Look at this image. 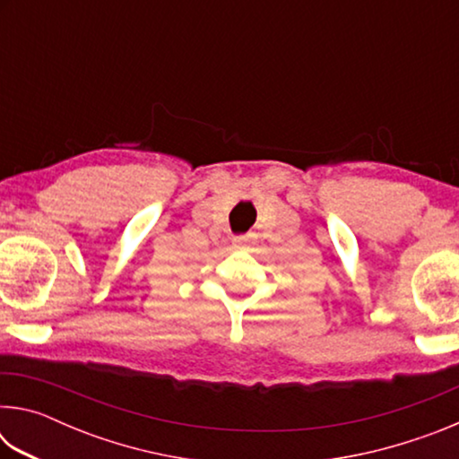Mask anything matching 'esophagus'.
<instances>
[{"mask_svg":"<svg viewBox=\"0 0 459 459\" xmlns=\"http://www.w3.org/2000/svg\"><path fill=\"white\" fill-rule=\"evenodd\" d=\"M253 238H255V235H237L235 238H232V243H235V247H243L247 243H251Z\"/></svg>","mask_w":459,"mask_h":459,"instance_id":"esophagus-1","label":"esophagus"}]
</instances>
